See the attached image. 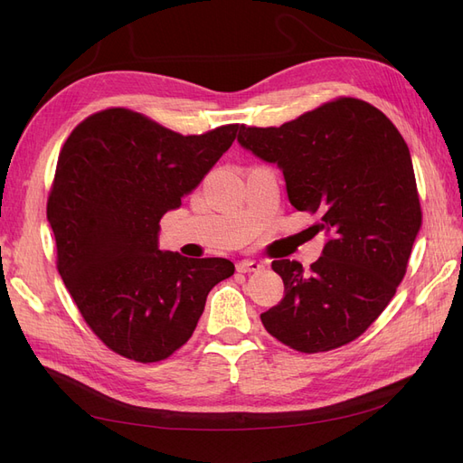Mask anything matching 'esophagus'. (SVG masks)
<instances>
[{"mask_svg":"<svg viewBox=\"0 0 463 463\" xmlns=\"http://www.w3.org/2000/svg\"><path fill=\"white\" fill-rule=\"evenodd\" d=\"M264 269V264L259 262V260H240L237 262V272H259Z\"/></svg>","mask_w":463,"mask_h":463,"instance_id":"obj_1","label":"esophagus"}]
</instances>
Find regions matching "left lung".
<instances>
[{"label": "left lung", "instance_id": "1", "mask_svg": "<svg viewBox=\"0 0 463 463\" xmlns=\"http://www.w3.org/2000/svg\"><path fill=\"white\" fill-rule=\"evenodd\" d=\"M237 141L282 170L289 203L326 235L309 270L272 262L286 296L260 315L264 328L303 354L354 342L394 298L421 228L403 137L369 102L335 98L279 128L241 125Z\"/></svg>", "mask_w": 463, "mask_h": 463}]
</instances>
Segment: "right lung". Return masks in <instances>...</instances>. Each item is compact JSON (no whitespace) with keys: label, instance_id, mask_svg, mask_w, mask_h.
<instances>
[{"label":"right lung","instance_id":"right-lung-1","mask_svg":"<svg viewBox=\"0 0 463 463\" xmlns=\"http://www.w3.org/2000/svg\"><path fill=\"white\" fill-rule=\"evenodd\" d=\"M240 131L179 135L137 111L80 121L60 152L48 199L58 270L82 318L111 352L138 363L170 357L197 328L228 259L160 250V220L197 187Z\"/></svg>","mask_w":463,"mask_h":463}]
</instances>
